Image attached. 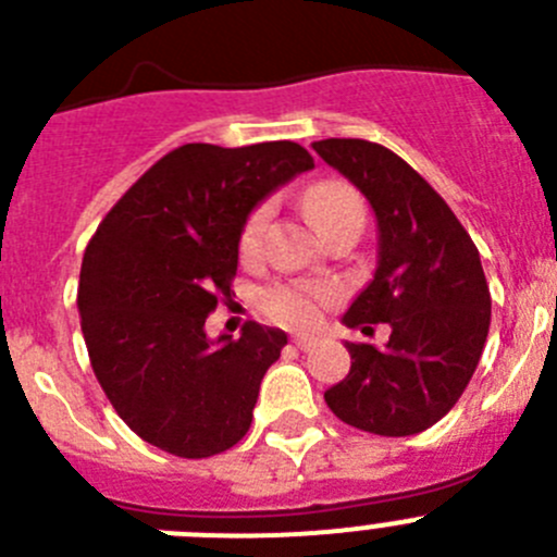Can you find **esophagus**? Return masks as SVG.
Here are the masks:
<instances>
[{
	"mask_svg": "<svg viewBox=\"0 0 557 557\" xmlns=\"http://www.w3.org/2000/svg\"><path fill=\"white\" fill-rule=\"evenodd\" d=\"M293 346L301 348V351H309V348L318 346V337H293Z\"/></svg>",
	"mask_w": 557,
	"mask_h": 557,
	"instance_id": "34e87169",
	"label": "esophagus"
}]
</instances>
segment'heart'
<instances>
[{
	"label": "heart",
	"instance_id": "b5f03b06",
	"mask_svg": "<svg viewBox=\"0 0 557 557\" xmlns=\"http://www.w3.org/2000/svg\"><path fill=\"white\" fill-rule=\"evenodd\" d=\"M304 206L312 223L326 234L334 225L346 223V220H366V206L357 189L343 181H321L312 184L304 195ZM270 203L262 200L248 211V218L243 220L239 228V253L256 256L262 248L264 231L270 223ZM337 298V289L332 284H275V287L262 293V309L273 318V321L284 323V326H312L321 321V312L329 304Z\"/></svg>",
	"mask_w": 557,
	"mask_h": 557
}]
</instances>
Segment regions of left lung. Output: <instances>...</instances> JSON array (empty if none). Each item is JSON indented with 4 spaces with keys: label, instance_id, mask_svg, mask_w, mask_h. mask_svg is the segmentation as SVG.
I'll use <instances>...</instances> for the list:
<instances>
[{
    "label": "left lung",
    "instance_id": "obj_1",
    "mask_svg": "<svg viewBox=\"0 0 557 557\" xmlns=\"http://www.w3.org/2000/svg\"><path fill=\"white\" fill-rule=\"evenodd\" d=\"M314 152L371 203L379 225L373 282L343 314L351 329L387 323L385 348L348 343L351 371L323 393L362 432L405 437L437 424L474 376L491 326L480 250L446 200L376 141L323 139Z\"/></svg>",
    "mask_w": 557,
    "mask_h": 557
}]
</instances>
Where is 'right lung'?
I'll return each instance as SVG.
<instances>
[{
  "instance_id": "right-lung-1",
  "label": "right lung",
  "mask_w": 557,
  "mask_h": 557,
  "mask_svg": "<svg viewBox=\"0 0 557 557\" xmlns=\"http://www.w3.org/2000/svg\"><path fill=\"white\" fill-rule=\"evenodd\" d=\"M312 166L295 141L175 147L95 231L77 289L83 339L108 401L141 441L200 460L250 430L287 334L250 321L214 346L203 323L234 293L248 211Z\"/></svg>"
}]
</instances>
